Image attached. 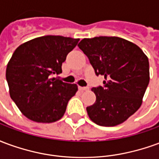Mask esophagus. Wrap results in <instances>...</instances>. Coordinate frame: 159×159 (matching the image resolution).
Wrapping results in <instances>:
<instances>
[{"label":"esophagus","instance_id":"1","mask_svg":"<svg viewBox=\"0 0 159 159\" xmlns=\"http://www.w3.org/2000/svg\"><path fill=\"white\" fill-rule=\"evenodd\" d=\"M79 89L80 91H87V90H89V88L88 87H79Z\"/></svg>","mask_w":159,"mask_h":159}]
</instances>
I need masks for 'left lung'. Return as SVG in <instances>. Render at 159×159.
I'll use <instances>...</instances> for the list:
<instances>
[{
    "label": "left lung",
    "mask_w": 159,
    "mask_h": 159,
    "mask_svg": "<svg viewBox=\"0 0 159 159\" xmlns=\"http://www.w3.org/2000/svg\"><path fill=\"white\" fill-rule=\"evenodd\" d=\"M79 48L89 59L104 86L93 88V105L87 107L93 123L105 127L125 122L142 104L150 80L147 56L133 42L117 36L84 38Z\"/></svg>",
    "instance_id": "left-lung-1"
}]
</instances>
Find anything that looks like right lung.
<instances>
[{"mask_svg": "<svg viewBox=\"0 0 159 159\" xmlns=\"http://www.w3.org/2000/svg\"><path fill=\"white\" fill-rule=\"evenodd\" d=\"M79 39L62 36L36 37L19 46L7 63L9 93L19 111L36 123H53L66 112L77 85L55 77Z\"/></svg>", "mask_w": 159, "mask_h": 159, "instance_id": "1", "label": "right lung"}]
</instances>
